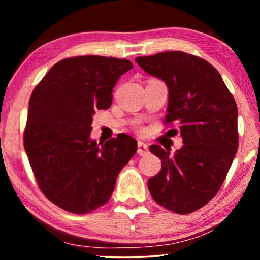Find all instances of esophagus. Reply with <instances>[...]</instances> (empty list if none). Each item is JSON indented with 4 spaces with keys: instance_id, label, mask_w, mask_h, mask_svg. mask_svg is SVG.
Masks as SVG:
<instances>
[{
    "instance_id": "34e87169",
    "label": "esophagus",
    "mask_w": 260,
    "mask_h": 260,
    "mask_svg": "<svg viewBox=\"0 0 260 260\" xmlns=\"http://www.w3.org/2000/svg\"><path fill=\"white\" fill-rule=\"evenodd\" d=\"M149 153V147L146 143L139 142L138 143V155L140 156H146Z\"/></svg>"
}]
</instances>
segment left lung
<instances>
[{
	"label": "left lung",
	"mask_w": 260,
	"mask_h": 260,
	"mask_svg": "<svg viewBox=\"0 0 260 260\" xmlns=\"http://www.w3.org/2000/svg\"><path fill=\"white\" fill-rule=\"evenodd\" d=\"M135 61L167 85L164 124L179 126L183 141L174 156L158 144L150 146L161 170L149 179V191L172 212H195L217 195L237 151L235 100L220 73L201 57L165 51Z\"/></svg>",
	"instance_id": "left-lung-1"
}]
</instances>
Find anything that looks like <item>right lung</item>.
<instances>
[{
    "label": "right lung",
    "mask_w": 260,
    "mask_h": 260,
    "mask_svg": "<svg viewBox=\"0 0 260 260\" xmlns=\"http://www.w3.org/2000/svg\"><path fill=\"white\" fill-rule=\"evenodd\" d=\"M133 69L128 59L69 57L56 63L29 99L24 148L41 191L68 212L86 214L110 200L118 174L138 150L119 134L90 139L96 109H109L112 88Z\"/></svg>",
    "instance_id": "right-lung-1"
}]
</instances>
